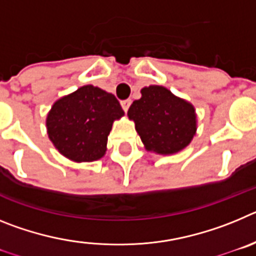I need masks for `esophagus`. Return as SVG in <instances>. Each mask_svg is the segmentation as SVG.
<instances>
[{"mask_svg": "<svg viewBox=\"0 0 256 256\" xmlns=\"http://www.w3.org/2000/svg\"><path fill=\"white\" fill-rule=\"evenodd\" d=\"M120 104H122V108H123V110L126 112H128V108H130V104H132V101H130V100H123Z\"/></svg>", "mask_w": 256, "mask_h": 256, "instance_id": "esophagus-1", "label": "esophagus"}]
</instances>
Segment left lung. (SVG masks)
I'll return each mask as SVG.
<instances>
[{
	"label": "left lung",
	"mask_w": 256,
	"mask_h": 256,
	"mask_svg": "<svg viewBox=\"0 0 256 256\" xmlns=\"http://www.w3.org/2000/svg\"><path fill=\"white\" fill-rule=\"evenodd\" d=\"M141 94L130 105L128 118L146 150L170 155L188 146L198 128L195 108L162 86L142 88Z\"/></svg>",
	"instance_id": "left-lung-1"
}]
</instances>
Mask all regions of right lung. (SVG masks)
Masks as SVG:
<instances>
[{
    "label": "right lung",
    "instance_id": "1",
    "mask_svg": "<svg viewBox=\"0 0 256 256\" xmlns=\"http://www.w3.org/2000/svg\"><path fill=\"white\" fill-rule=\"evenodd\" d=\"M123 115L114 94L83 86L52 105L46 119L47 133L65 158L76 162H94L105 155L112 123Z\"/></svg>",
    "mask_w": 256,
    "mask_h": 256
}]
</instances>
